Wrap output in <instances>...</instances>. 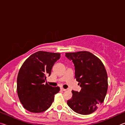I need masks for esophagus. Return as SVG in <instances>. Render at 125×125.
<instances>
[{
    "instance_id": "obj_1",
    "label": "esophagus",
    "mask_w": 125,
    "mask_h": 125,
    "mask_svg": "<svg viewBox=\"0 0 125 125\" xmlns=\"http://www.w3.org/2000/svg\"><path fill=\"white\" fill-rule=\"evenodd\" d=\"M60 89H61V91H66L67 90L66 89H64V88H61Z\"/></svg>"
}]
</instances>
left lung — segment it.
Here are the masks:
<instances>
[{"label": "left lung", "instance_id": "left-lung-1", "mask_svg": "<svg viewBox=\"0 0 125 125\" xmlns=\"http://www.w3.org/2000/svg\"><path fill=\"white\" fill-rule=\"evenodd\" d=\"M65 54L75 65V78L81 87L79 92L72 91L73 97L67 104L76 113L90 114L103 103L106 96L108 83L105 68L102 61L89 52Z\"/></svg>", "mask_w": 125, "mask_h": 125}]
</instances>
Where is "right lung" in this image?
<instances>
[{"mask_svg": "<svg viewBox=\"0 0 125 125\" xmlns=\"http://www.w3.org/2000/svg\"><path fill=\"white\" fill-rule=\"evenodd\" d=\"M60 58V53L39 51L28 57L21 66L17 78V92L20 101L27 110L39 113L51 106L60 88L45 82Z\"/></svg>", "mask_w": 125, "mask_h": 125, "instance_id": "add662e5", "label": "right lung"}]
</instances>
